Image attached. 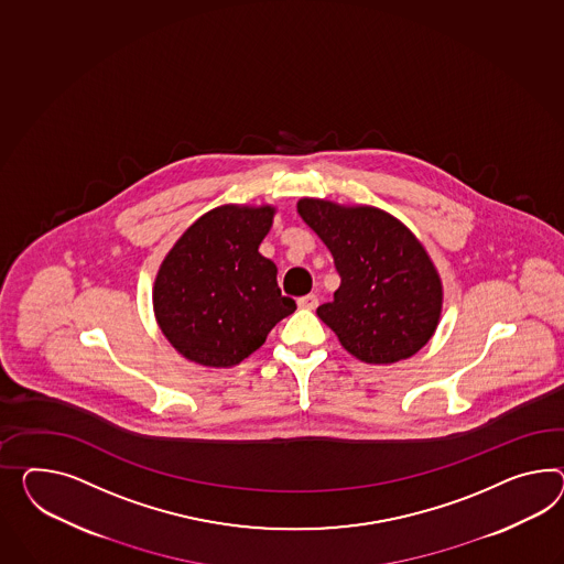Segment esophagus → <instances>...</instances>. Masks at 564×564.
<instances>
[{
  "mask_svg": "<svg viewBox=\"0 0 564 564\" xmlns=\"http://www.w3.org/2000/svg\"><path fill=\"white\" fill-rule=\"evenodd\" d=\"M299 306L301 308H308V311H313V308H317L318 306V296L317 294H304L299 299Z\"/></svg>",
  "mask_w": 564,
  "mask_h": 564,
  "instance_id": "34e87169",
  "label": "esophagus"
}]
</instances>
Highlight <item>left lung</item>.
I'll return each instance as SVG.
<instances>
[{
	"instance_id": "left-lung-1",
	"label": "left lung",
	"mask_w": 564,
	"mask_h": 564,
	"mask_svg": "<svg viewBox=\"0 0 564 564\" xmlns=\"http://www.w3.org/2000/svg\"><path fill=\"white\" fill-rule=\"evenodd\" d=\"M299 215L332 251L341 278L317 315L351 356L368 364L411 358L430 341L442 284L415 235L372 206L303 198Z\"/></svg>"
}]
</instances>
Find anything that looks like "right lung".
Here are the masks:
<instances>
[{
  "instance_id": "add662e5",
  "label": "right lung",
  "mask_w": 564,
  "mask_h": 564,
  "mask_svg": "<svg viewBox=\"0 0 564 564\" xmlns=\"http://www.w3.org/2000/svg\"><path fill=\"white\" fill-rule=\"evenodd\" d=\"M274 208L220 206L198 218L161 263L155 317L188 360L227 368L260 349L278 321L294 313L260 243Z\"/></svg>"
}]
</instances>
